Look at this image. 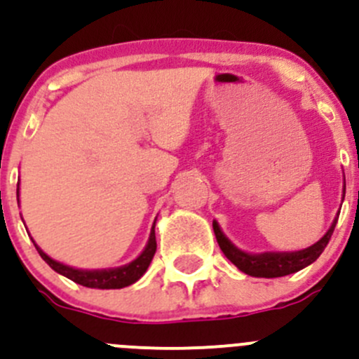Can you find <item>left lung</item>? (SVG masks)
<instances>
[{"instance_id":"obj_1","label":"left lung","mask_w":359,"mask_h":359,"mask_svg":"<svg viewBox=\"0 0 359 359\" xmlns=\"http://www.w3.org/2000/svg\"><path fill=\"white\" fill-rule=\"evenodd\" d=\"M346 197V178H344L342 188V201ZM337 219L330 225L325 236L314 243L312 246L305 248L300 251H285V253H274V251H265V253H248V251L239 250L225 233L219 229L218 222L212 219V230H215L216 241H218L219 248H222L223 255L239 269L241 272L253 278H283V276L293 274L311 265L319 258V255L325 251L326 244H328L330 237H332L333 230H335Z\"/></svg>"}]
</instances>
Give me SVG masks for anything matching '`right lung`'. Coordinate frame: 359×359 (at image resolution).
Returning <instances> with one entry per match:
<instances>
[{
	"label": "right lung",
	"mask_w": 359,
	"mask_h": 359,
	"mask_svg": "<svg viewBox=\"0 0 359 359\" xmlns=\"http://www.w3.org/2000/svg\"><path fill=\"white\" fill-rule=\"evenodd\" d=\"M17 202H19V184H17ZM34 243V241H33ZM36 251L40 253V257L54 269L55 272L64 278L71 279L76 285L87 286V288H97V290H120L126 288V286L134 285L141 276L147 272V269L150 267L151 260H154V255L157 251V241H155V222L154 226L150 230V237H148V243L144 246V250L141 251V255L137 258H134L133 262L126 265H120V267L113 269H74L69 265H64L60 262L54 260V258L48 257L43 250H41L38 244H34Z\"/></svg>",
	"instance_id": "obj_1"
}]
</instances>
